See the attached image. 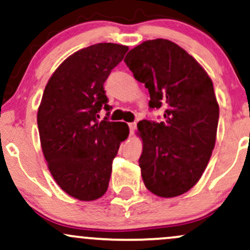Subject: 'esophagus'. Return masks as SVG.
I'll use <instances>...</instances> for the list:
<instances>
[{
  "label": "esophagus",
  "mask_w": 250,
  "mask_h": 250,
  "mask_svg": "<svg viewBox=\"0 0 250 250\" xmlns=\"http://www.w3.org/2000/svg\"><path fill=\"white\" fill-rule=\"evenodd\" d=\"M128 125H129V129H130V133L133 134L135 131V129H136V123L130 122V123H128Z\"/></svg>",
  "instance_id": "esophagus-1"
}]
</instances>
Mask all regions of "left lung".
Listing matches in <instances>:
<instances>
[{
	"mask_svg": "<svg viewBox=\"0 0 250 250\" xmlns=\"http://www.w3.org/2000/svg\"><path fill=\"white\" fill-rule=\"evenodd\" d=\"M125 62L148 88L149 107L166 109L162 122L137 123L145 186L160 197L187 193L202 176L216 141L220 110L211 79L193 56L165 39L141 43Z\"/></svg>",
	"mask_w": 250,
	"mask_h": 250,
	"instance_id": "8db88e82",
	"label": "left lung"
}]
</instances>
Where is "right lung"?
Segmentation results:
<instances>
[{"label": "right lung", "mask_w": 250, "mask_h": 250, "mask_svg": "<svg viewBox=\"0 0 250 250\" xmlns=\"http://www.w3.org/2000/svg\"><path fill=\"white\" fill-rule=\"evenodd\" d=\"M129 48L97 43L63 61L45 85L37 111L40 141L54 180L80 201L104 195L113 160L129 135L125 122L99 121L107 104L104 84Z\"/></svg>", "instance_id": "add662e5"}]
</instances>
